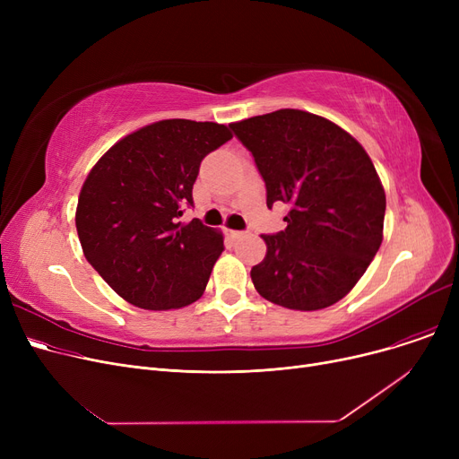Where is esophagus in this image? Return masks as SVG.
I'll return each mask as SVG.
<instances>
[{"label":"esophagus","instance_id":"34e87169","mask_svg":"<svg viewBox=\"0 0 459 459\" xmlns=\"http://www.w3.org/2000/svg\"><path fill=\"white\" fill-rule=\"evenodd\" d=\"M227 234H229L232 239H239V238L246 236L244 230H227Z\"/></svg>","mask_w":459,"mask_h":459}]
</instances>
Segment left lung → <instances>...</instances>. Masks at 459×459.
<instances>
[{
	"label": "left lung",
	"instance_id": "left-lung-1",
	"mask_svg": "<svg viewBox=\"0 0 459 459\" xmlns=\"http://www.w3.org/2000/svg\"><path fill=\"white\" fill-rule=\"evenodd\" d=\"M266 184V204L284 203L286 229L264 234L268 253L251 270L256 292L296 310L342 299L374 260L385 191L365 149L331 120L279 109L232 123Z\"/></svg>",
	"mask_w": 459,
	"mask_h": 459
}]
</instances>
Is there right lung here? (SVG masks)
Here are the masks:
<instances>
[{"mask_svg": "<svg viewBox=\"0 0 459 459\" xmlns=\"http://www.w3.org/2000/svg\"><path fill=\"white\" fill-rule=\"evenodd\" d=\"M229 139L225 125L160 120L92 167L78 199V236L91 266L128 303L167 310L203 296L223 236L180 217L193 206L201 161Z\"/></svg>", "mask_w": 459, "mask_h": 459, "instance_id": "right-lung-1", "label": "right lung"}]
</instances>
